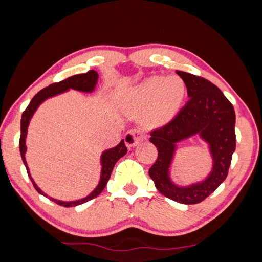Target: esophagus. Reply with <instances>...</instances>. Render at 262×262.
Instances as JSON below:
<instances>
[{
	"instance_id": "obj_1",
	"label": "esophagus",
	"mask_w": 262,
	"mask_h": 262,
	"mask_svg": "<svg viewBox=\"0 0 262 262\" xmlns=\"http://www.w3.org/2000/svg\"><path fill=\"white\" fill-rule=\"evenodd\" d=\"M145 138L146 136L144 135L142 132L137 129H133L126 133L124 140L127 147H134V146H137L138 144L142 143L143 141H145Z\"/></svg>"
}]
</instances>
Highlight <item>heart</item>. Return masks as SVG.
Here are the masks:
<instances>
[{"instance_id": "heart-1", "label": "heart", "mask_w": 262, "mask_h": 262, "mask_svg": "<svg viewBox=\"0 0 262 262\" xmlns=\"http://www.w3.org/2000/svg\"><path fill=\"white\" fill-rule=\"evenodd\" d=\"M187 94V83L178 75H152L133 89L129 98L137 108L146 109V121L163 125L179 110Z\"/></svg>"}]
</instances>
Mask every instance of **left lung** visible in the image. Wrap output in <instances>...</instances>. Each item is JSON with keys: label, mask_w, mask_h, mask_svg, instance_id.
I'll return each mask as SVG.
<instances>
[{"label": "left lung", "mask_w": 262, "mask_h": 262, "mask_svg": "<svg viewBox=\"0 0 262 262\" xmlns=\"http://www.w3.org/2000/svg\"><path fill=\"white\" fill-rule=\"evenodd\" d=\"M187 83L188 100L173 119L151 132L149 142L158 148V159L148 174L158 190L174 202L186 205L202 203L223 182L235 151V111L219 88L202 76L177 71ZM200 134L210 144L214 159L212 173L205 182L187 188L174 186L168 179V166L175 144Z\"/></svg>", "instance_id": "1"}]
</instances>
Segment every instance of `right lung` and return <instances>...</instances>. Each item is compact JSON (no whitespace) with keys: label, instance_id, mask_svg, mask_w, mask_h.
I'll return each instance as SVG.
<instances>
[{"label":"right lung","instance_id":"add662e5","mask_svg":"<svg viewBox=\"0 0 262 262\" xmlns=\"http://www.w3.org/2000/svg\"><path fill=\"white\" fill-rule=\"evenodd\" d=\"M98 73L96 71H89L84 74H77V75H73L71 77H68L60 82H56L53 83V84L46 86L45 89L39 91L35 97L31 99L30 103L28 104V107L26 108V110L24 111L21 117V135H20V141H19V147H20V153H21V158L24 163L26 165V169L28 172V176H29L30 180L32 182L33 187H35L36 190L41 193L42 196L48 197L46 193H43L40 189L37 187V185L33 180L31 179V177L29 174V170H28L27 166V162L25 159V153H26V136H27V128L28 125H29V121L31 116L35 113L36 109L38 108V105L40 104L43 100H46L49 97H53L55 94L62 93L69 89H74V90H79V91H83V92H90L94 89V85L98 81ZM127 153V148L125 146L124 141H121L118 145L114 148H110L109 151H105L102 157H101V163H102V171H101V179H100V182L98 187L94 189V191H92L88 197H85L84 199L81 200H76V202H59V200H56L54 198L48 197L51 200H53L54 203H56L57 205L64 206V207H73V206H77L81 205L83 203H86L89 200L93 199L94 197H97L98 194H100L102 192V190L104 189V187L107 186V182L109 181V178L111 176V172H113V169L115 164L117 163L120 158L124 157V155Z\"/></svg>","mask_w":262,"mask_h":262}]
</instances>
